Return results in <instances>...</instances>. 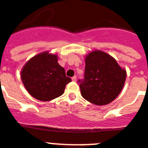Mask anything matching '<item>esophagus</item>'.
I'll return each instance as SVG.
<instances>
[{
  "mask_svg": "<svg viewBox=\"0 0 148 148\" xmlns=\"http://www.w3.org/2000/svg\"><path fill=\"white\" fill-rule=\"evenodd\" d=\"M71 80H73V81H76V80H77V77H76V76H74V77H73L71 78Z\"/></svg>",
  "mask_w": 148,
  "mask_h": 148,
  "instance_id": "obj_1",
  "label": "esophagus"
}]
</instances>
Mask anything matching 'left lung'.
Here are the masks:
<instances>
[{
  "label": "left lung",
  "mask_w": 148,
  "mask_h": 148,
  "mask_svg": "<svg viewBox=\"0 0 148 148\" xmlns=\"http://www.w3.org/2000/svg\"><path fill=\"white\" fill-rule=\"evenodd\" d=\"M84 80L80 81L81 96L97 106L112 102L122 91L126 79V70L116 60L100 50L85 55Z\"/></svg>",
  "instance_id": "8db88e82"
}]
</instances>
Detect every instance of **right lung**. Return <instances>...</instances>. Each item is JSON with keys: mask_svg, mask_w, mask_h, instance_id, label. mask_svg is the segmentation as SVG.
<instances>
[{"mask_svg": "<svg viewBox=\"0 0 148 148\" xmlns=\"http://www.w3.org/2000/svg\"><path fill=\"white\" fill-rule=\"evenodd\" d=\"M57 54L43 51L26 62L21 70V80L28 93L38 100L49 101L62 96L71 81L60 65Z\"/></svg>", "mask_w": 148, "mask_h": 148, "instance_id": "1", "label": "right lung"}]
</instances>
